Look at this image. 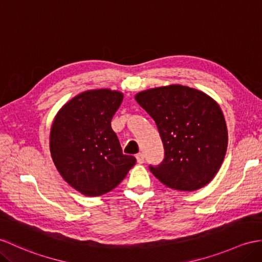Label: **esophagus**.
<instances>
[{"label":"esophagus","mask_w":262,"mask_h":262,"mask_svg":"<svg viewBox=\"0 0 262 262\" xmlns=\"http://www.w3.org/2000/svg\"><path fill=\"white\" fill-rule=\"evenodd\" d=\"M136 160H137V163H139V164L144 163V155L142 153L136 154Z\"/></svg>","instance_id":"1"}]
</instances>
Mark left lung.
Returning a JSON list of instances; mask_svg holds the SVG:
<instances>
[{"mask_svg": "<svg viewBox=\"0 0 262 262\" xmlns=\"http://www.w3.org/2000/svg\"><path fill=\"white\" fill-rule=\"evenodd\" d=\"M136 101L155 120L165 159L150 172L165 186L192 192L214 179L226 157L228 128L219 103L179 83L149 88Z\"/></svg>", "mask_w": 262, "mask_h": 262, "instance_id": "8db88e82", "label": "left lung"}]
</instances>
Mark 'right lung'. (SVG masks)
I'll return each instance as SVG.
<instances>
[{
  "mask_svg": "<svg viewBox=\"0 0 262 262\" xmlns=\"http://www.w3.org/2000/svg\"><path fill=\"white\" fill-rule=\"evenodd\" d=\"M123 99L118 90H86L67 101L52 121L49 146L54 166L86 196L112 191L136 163L123 154L111 125Z\"/></svg>",
  "mask_w": 262,
  "mask_h": 262,
  "instance_id": "obj_1",
  "label": "right lung"
}]
</instances>
